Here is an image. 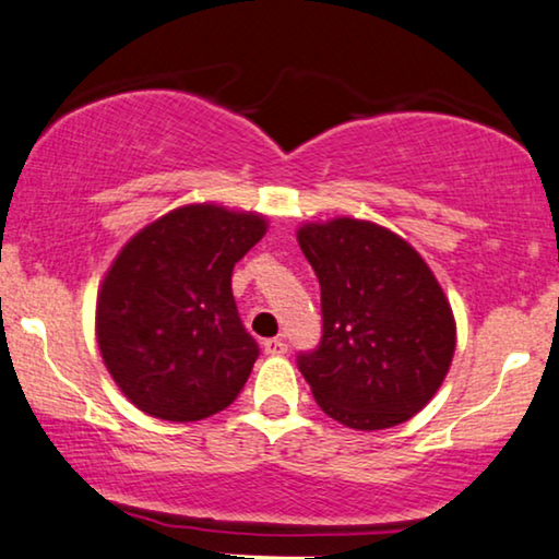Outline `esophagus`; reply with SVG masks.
<instances>
[{"instance_id":"esophagus-1","label":"esophagus","mask_w":559,"mask_h":559,"mask_svg":"<svg viewBox=\"0 0 559 559\" xmlns=\"http://www.w3.org/2000/svg\"><path fill=\"white\" fill-rule=\"evenodd\" d=\"M263 352H265V355H271V357H281V355H286V352H288V344H286V340H281V336H276V340H265Z\"/></svg>"}]
</instances>
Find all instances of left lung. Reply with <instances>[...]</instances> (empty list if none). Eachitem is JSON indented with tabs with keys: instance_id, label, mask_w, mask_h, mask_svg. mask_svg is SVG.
<instances>
[{
	"instance_id": "8db88e82",
	"label": "left lung",
	"mask_w": 559,
	"mask_h": 559,
	"mask_svg": "<svg viewBox=\"0 0 559 559\" xmlns=\"http://www.w3.org/2000/svg\"><path fill=\"white\" fill-rule=\"evenodd\" d=\"M321 286L324 336L298 369L329 418L384 430L420 413L443 384L455 319L433 271L405 238L357 217L296 230Z\"/></svg>"
}]
</instances>
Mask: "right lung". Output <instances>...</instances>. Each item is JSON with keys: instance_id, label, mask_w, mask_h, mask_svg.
Segmentation results:
<instances>
[{"instance_id": "1", "label": "right lung", "mask_w": 559, "mask_h": 559, "mask_svg": "<svg viewBox=\"0 0 559 559\" xmlns=\"http://www.w3.org/2000/svg\"><path fill=\"white\" fill-rule=\"evenodd\" d=\"M265 230L261 212L182 204L114 258L96 298V342L141 413L194 423L238 397L258 344L240 324L233 269Z\"/></svg>"}]
</instances>
